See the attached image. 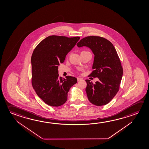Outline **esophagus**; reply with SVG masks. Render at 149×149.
Instances as JSON below:
<instances>
[{"label": "esophagus", "mask_w": 149, "mask_h": 149, "mask_svg": "<svg viewBox=\"0 0 149 149\" xmlns=\"http://www.w3.org/2000/svg\"><path fill=\"white\" fill-rule=\"evenodd\" d=\"M77 81H82V80H83V79H82V78H79V77H77Z\"/></svg>", "instance_id": "34e87169"}]
</instances>
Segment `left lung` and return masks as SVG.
<instances>
[{"mask_svg":"<svg viewBox=\"0 0 149 149\" xmlns=\"http://www.w3.org/2000/svg\"><path fill=\"white\" fill-rule=\"evenodd\" d=\"M77 46L87 47L95 55L94 70L89 76L98 77L99 81L93 84L89 79L86 80L88 100L94 105H105L118 91L123 76V68L116 50L109 40L100 36L85 37Z\"/></svg>","mask_w":149,"mask_h":149,"instance_id":"8db88e82","label":"left lung"}]
</instances>
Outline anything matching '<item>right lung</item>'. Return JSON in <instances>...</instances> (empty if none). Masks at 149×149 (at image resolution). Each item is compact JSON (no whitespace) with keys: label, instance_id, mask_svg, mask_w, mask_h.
Wrapping results in <instances>:
<instances>
[{"label":"right lung","instance_id":"add662e5","mask_svg":"<svg viewBox=\"0 0 149 149\" xmlns=\"http://www.w3.org/2000/svg\"><path fill=\"white\" fill-rule=\"evenodd\" d=\"M79 37H47L35 48L31 58L32 84L37 95L47 104L59 107L68 99V93L77 78L59 77L58 66L75 46Z\"/></svg>","mask_w":149,"mask_h":149}]
</instances>
